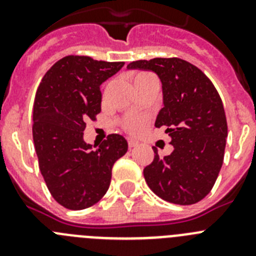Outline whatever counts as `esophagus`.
Returning a JSON list of instances; mask_svg holds the SVG:
<instances>
[{"label":"esophagus","mask_w":256,"mask_h":256,"mask_svg":"<svg viewBox=\"0 0 256 256\" xmlns=\"http://www.w3.org/2000/svg\"><path fill=\"white\" fill-rule=\"evenodd\" d=\"M128 146H130V148H136V146H138V141L134 138H128Z\"/></svg>","instance_id":"esophagus-1"}]
</instances>
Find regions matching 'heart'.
I'll return each instance as SVG.
<instances>
[{
  "label": "heart",
  "instance_id": "obj_1",
  "mask_svg": "<svg viewBox=\"0 0 256 256\" xmlns=\"http://www.w3.org/2000/svg\"><path fill=\"white\" fill-rule=\"evenodd\" d=\"M146 76L144 73H140L137 74L136 78H138V76ZM146 126V118H142V116H134V118H130L126 122V130L130 133H137L140 132L141 130H144V126Z\"/></svg>",
  "mask_w": 256,
  "mask_h": 256
}]
</instances>
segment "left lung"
<instances>
[{
	"mask_svg": "<svg viewBox=\"0 0 256 256\" xmlns=\"http://www.w3.org/2000/svg\"><path fill=\"white\" fill-rule=\"evenodd\" d=\"M152 70L162 84L164 108L155 126H165L174 148L144 169L155 195L178 205H192L212 191L224 158L228 134L224 108L216 88L198 66L178 58H155L128 64Z\"/></svg>",
	"mask_w": 256,
	"mask_h": 256,
	"instance_id": "8db88e82",
	"label": "left lung"
}]
</instances>
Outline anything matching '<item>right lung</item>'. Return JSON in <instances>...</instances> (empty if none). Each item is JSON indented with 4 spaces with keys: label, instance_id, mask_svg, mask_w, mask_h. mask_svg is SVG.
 Segmentation results:
<instances>
[{
    "label": "right lung",
    "instance_id": "1",
    "mask_svg": "<svg viewBox=\"0 0 256 256\" xmlns=\"http://www.w3.org/2000/svg\"><path fill=\"white\" fill-rule=\"evenodd\" d=\"M123 61L69 55L44 76L33 105V141L40 170L52 198L70 210L92 206L104 198L114 162L128 150L120 134L92 150L86 144V122L101 112L100 86L123 68Z\"/></svg>",
    "mask_w": 256,
    "mask_h": 256
}]
</instances>
